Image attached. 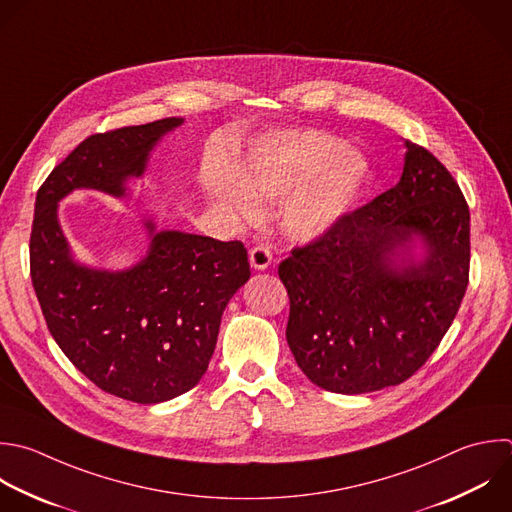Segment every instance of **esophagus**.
I'll return each mask as SVG.
<instances>
[{"label": "esophagus", "instance_id": "1", "mask_svg": "<svg viewBox=\"0 0 512 512\" xmlns=\"http://www.w3.org/2000/svg\"><path fill=\"white\" fill-rule=\"evenodd\" d=\"M250 264L256 270H266L272 264V250L264 244H258L250 250Z\"/></svg>", "mask_w": 512, "mask_h": 512}]
</instances>
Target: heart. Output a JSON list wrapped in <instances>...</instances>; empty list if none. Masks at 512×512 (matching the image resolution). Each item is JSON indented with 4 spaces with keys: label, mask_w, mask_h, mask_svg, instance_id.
I'll return each mask as SVG.
<instances>
[{
    "label": "heart",
    "mask_w": 512,
    "mask_h": 512,
    "mask_svg": "<svg viewBox=\"0 0 512 512\" xmlns=\"http://www.w3.org/2000/svg\"><path fill=\"white\" fill-rule=\"evenodd\" d=\"M370 176L368 160L326 132H280L260 138L238 174L216 184L220 204L238 220L256 218L262 198H284L282 226L296 240L328 232L356 204Z\"/></svg>",
    "instance_id": "heart-1"
}]
</instances>
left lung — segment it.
Masks as SVG:
<instances>
[{
    "label": "left lung",
    "instance_id": "left-lung-1",
    "mask_svg": "<svg viewBox=\"0 0 512 512\" xmlns=\"http://www.w3.org/2000/svg\"><path fill=\"white\" fill-rule=\"evenodd\" d=\"M400 182L292 248L278 276L290 298L286 340L302 372L338 394L408 380L436 350L468 286L470 212L444 164L404 140ZM418 235L422 263L393 264Z\"/></svg>",
    "mask_w": 512,
    "mask_h": 512
}]
</instances>
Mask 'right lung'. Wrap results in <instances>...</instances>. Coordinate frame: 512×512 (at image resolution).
<instances>
[{
  "label": "right lung",
  "mask_w": 512,
  "mask_h": 512,
  "mask_svg": "<svg viewBox=\"0 0 512 512\" xmlns=\"http://www.w3.org/2000/svg\"><path fill=\"white\" fill-rule=\"evenodd\" d=\"M180 118L88 136L38 190L30 236L32 284L46 324L70 362L98 388L156 404L188 392L214 354L220 320L250 278L240 240L184 232L152 236L148 256L124 272L78 264L58 224V202L76 188L116 198L142 176L154 144ZM146 228L154 232V224Z\"/></svg>",
  "instance_id": "1"
}]
</instances>
